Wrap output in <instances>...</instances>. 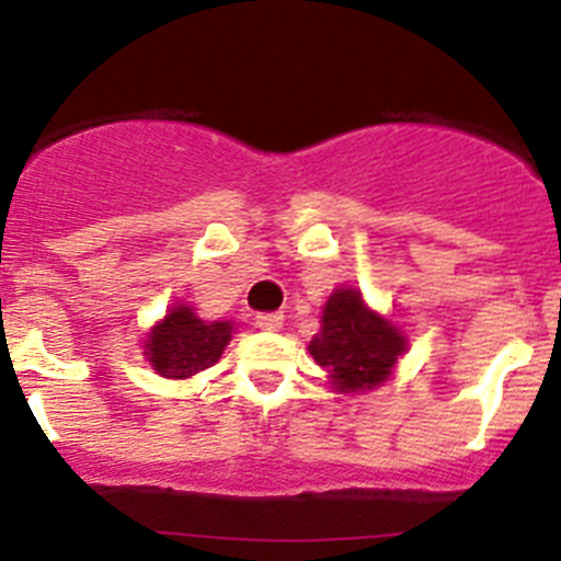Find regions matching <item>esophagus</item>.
Segmentation results:
<instances>
[{
    "label": "esophagus",
    "mask_w": 561,
    "mask_h": 561,
    "mask_svg": "<svg viewBox=\"0 0 561 561\" xmlns=\"http://www.w3.org/2000/svg\"><path fill=\"white\" fill-rule=\"evenodd\" d=\"M255 325L264 331H277L284 325V314L280 311H261V314H255Z\"/></svg>",
    "instance_id": "esophagus-1"
}]
</instances>
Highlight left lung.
<instances>
[{
	"label": "left lung",
	"mask_w": 561,
	"mask_h": 561,
	"mask_svg": "<svg viewBox=\"0 0 561 561\" xmlns=\"http://www.w3.org/2000/svg\"><path fill=\"white\" fill-rule=\"evenodd\" d=\"M404 351L408 336L370 311L356 289H336L329 297L323 329L309 342V354L320 368L329 370L340 393L374 390L388 379Z\"/></svg>",
	"instance_id": "left-lung-1"
}]
</instances>
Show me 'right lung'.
Listing matches in <instances>:
<instances>
[{
	"mask_svg": "<svg viewBox=\"0 0 561 561\" xmlns=\"http://www.w3.org/2000/svg\"><path fill=\"white\" fill-rule=\"evenodd\" d=\"M230 340V320L205 323L191 306H173L165 320L148 331L146 359L165 379H187L216 365Z\"/></svg>",
	"mask_w": 561,
	"mask_h": 561,
	"instance_id": "right-lung-1",
	"label": "right lung"
}]
</instances>
